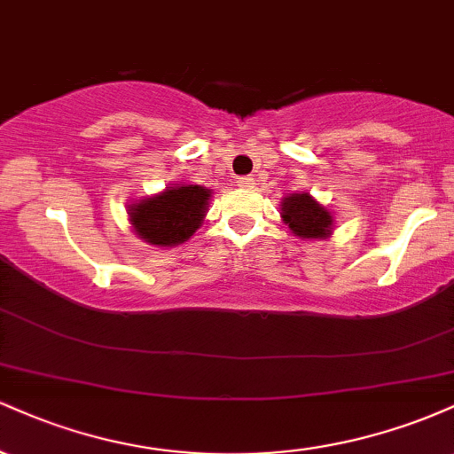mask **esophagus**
<instances>
[{
	"label": "esophagus",
	"instance_id": "obj_1",
	"mask_svg": "<svg viewBox=\"0 0 454 454\" xmlns=\"http://www.w3.org/2000/svg\"><path fill=\"white\" fill-rule=\"evenodd\" d=\"M237 185H239V187H243V190H252V187H254V176H249V175L239 176V179H237Z\"/></svg>",
	"mask_w": 454,
	"mask_h": 454
}]
</instances>
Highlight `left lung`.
<instances>
[{"label":"left lung","mask_w":454,"mask_h":454,"mask_svg":"<svg viewBox=\"0 0 454 454\" xmlns=\"http://www.w3.org/2000/svg\"><path fill=\"white\" fill-rule=\"evenodd\" d=\"M281 217L296 237L322 239L331 232L333 217L309 194H293L281 202Z\"/></svg>","instance_id":"obj_1"}]
</instances>
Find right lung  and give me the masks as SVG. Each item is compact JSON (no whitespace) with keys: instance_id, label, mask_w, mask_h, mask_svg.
<instances>
[{"instance_id":"add662e5","label":"right lung","mask_w":454,"mask_h":454,"mask_svg":"<svg viewBox=\"0 0 454 454\" xmlns=\"http://www.w3.org/2000/svg\"><path fill=\"white\" fill-rule=\"evenodd\" d=\"M211 192L200 185H176L129 207V222L151 245L184 243L198 231Z\"/></svg>"}]
</instances>
